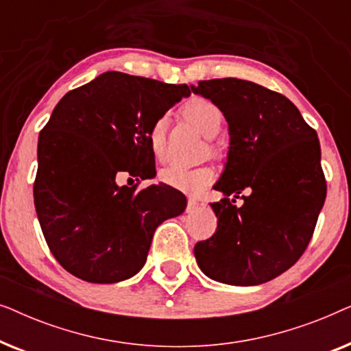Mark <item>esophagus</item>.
Returning <instances> with one entry per match:
<instances>
[{"mask_svg": "<svg viewBox=\"0 0 351 351\" xmlns=\"http://www.w3.org/2000/svg\"><path fill=\"white\" fill-rule=\"evenodd\" d=\"M198 206H199L198 201L189 199V204H186V213H195V210L198 209Z\"/></svg>", "mask_w": 351, "mask_h": 351, "instance_id": "esophagus-1", "label": "esophagus"}]
</instances>
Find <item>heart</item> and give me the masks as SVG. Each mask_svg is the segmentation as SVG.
Instances as JSON below:
<instances>
[{
  "instance_id": "obj_1",
  "label": "heart",
  "mask_w": 351,
  "mask_h": 351,
  "mask_svg": "<svg viewBox=\"0 0 351 351\" xmlns=\"http://www.w3.org/2000/svg\"><path fill=\"white\" fill-rule=\"evenodd\" d=\"M184 117L198 129V131L206 137L217 136L220 128L223 124V113L213 100L204 97H195L189 100L182 108ZM166 129H167V118L160 117L153 121L148 129V147H150L152 155L162 160L166 156ZM210 155H217V148L213 142L209 143ZM160 180L162 184L184 191L186 195H199L213 184L214 171L209 166L199 167H184L179 165L165 166L160 171Z\"/></svg>"
}]
</instances>
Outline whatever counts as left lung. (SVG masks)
<instances>
[{
	"mask_svg": "<svg viewBox=\"0 0 351 351\" xmlns=\"http://www.w3.org/2000/svg\"><path fill=\"white\" fill-rule=\"evenodd\" d=\"M195 94L213 100L228 123L230 150L210 203L217 230L196 243L204 275L233 286L280 276L305 252L326 199L321 148L289 99L237 78L199 81ZM246 189L243 206L228 196Z\"/></svg>",
	"mask_w": 351,
	"mask_h": 351,
	"instance_id": "left-lung-1",
	"label": "left lung"
}]
</instances>
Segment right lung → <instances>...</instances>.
Here are the masks:
<instances>
[{"mask_svg": "<svg viewBox=\"0 0 351 351\" xmlns=\"http://www.w3.org/2000/svg\"><path fill=\"white\" fill-rule=\"evenodd\" d=\"M186 84L107 71L66 93L40 132L33 196L56 261L88 282L136 275L153 233L186 208L169 185L137 190L156 174L148 129L182 97ZM119 176L137 180L118 186Z\"/></svg>", "mask_w": 351, "mask_h": 351, "instance_id": "obj_1", "label": "right lung"}]
</instances>
